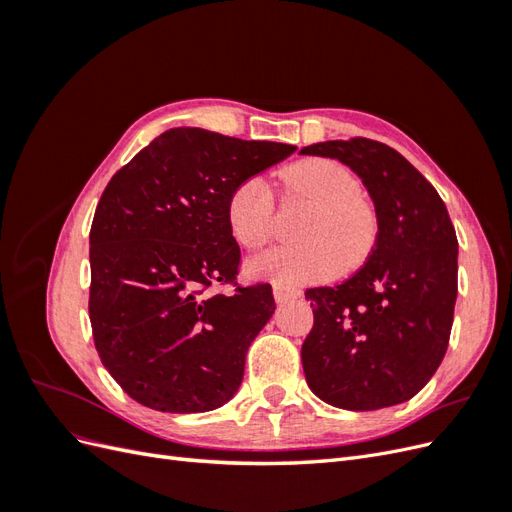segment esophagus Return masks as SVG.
Instances as JSON below:
<instances>
[{"instance_id":"1","label":"esophagus","mask_w":512,"mask_h":512,"mask_svg":"<svg viewBox=\"0 0 512 512\" xmlns=\"http://www.w3.org/2000/svg\"><path fill=\"white\" fill-rule=\"evenodd\" d=\"M301 297V290L297 288H286V286H273V299L275 303H288Z\"/></svg>"}]
</instances>
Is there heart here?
Returning a JSON list of instances; mask_svg holds the SVG:
<instances>
[{"instance_id":"1","label":"heart","mask_w":512,"mask_h":512,"mask_svg":"<svg viewBox=\"0 0 512 512\" xmlns=\"http://www.w3.org/2000/svg\"><path fill=\"white\" fill-rule=\"evenodd\" d=\"M290 181L316 203L301 232L305 243L282 245L254 256L247 273L258 280L297 286L327 282L342 267L367 258L376 224L361 196V181L350 168L327 158L303 160ZM228 228L247 250H260L273 237V192L267 179L250 177L232 190L226 207Z\"/></svg>"}]
</instances>
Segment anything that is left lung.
<instances>
[{"mask_svg":"<svg viewBox=\"0 0 512 512\" xmlns=\"http://www.w3.org/2000/svg\"><path fill=\"white\" fill-rule=\"evenodd\" d=\"M359 175L376 247L350 280L309 288L314 329L301 348L309 389L344 410L412 399L436 374L457 301V235L436 188L389 145L350 138L301 149Z\"/></svg>","mask_w":512,"mask_h":512,"instance_id":"obj_1","label":"left lung"}]
</instances>
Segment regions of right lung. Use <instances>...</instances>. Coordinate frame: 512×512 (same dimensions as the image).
Listing matches in <instances>:
<instances>
[{
	"label": "right lung",
	"mask_w": 512,
	"mask_h": 512,
	"mask_svg": "<svg viewBox=\"0 0 512 512\" xmlns=\"http://www.w3.org/2000/svg\"><path fill=\"white\" fill-rule=\"evenodd\" d=\"M294 151L173 128L108 181L89 232V320L102 365L138 404L192 414L239 391L273 294L267 284L207 288L239 273L226 220L232 190Z\"/></svg>",
	"instance_id": "right-lung-1"
}]
</instances>
